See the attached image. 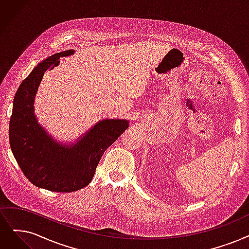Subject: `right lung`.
Instances as JSON below:
<instances>
[{"mask_svg": "<svg viewBox=\"0 0 249 249\" xmlns=\"http://www.w3.org/2000/svg\"><path fill=\"white\" fill-rule=\"evenodd\" d=\"M64 51L40 62L20 84L9 125L12 153L32 184L55 192H73L88 186L105 150L129 126L127 120L105 119L79 137L77 143L57 142L37 123L34 102L44 74L58 66L60 58L73 55Z\"/></svg>", "mask_w": 249, "mask_h": 249, "instance_id": "obj_1", "label": "right lung"}]
</instances>
